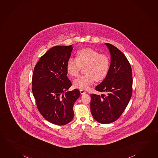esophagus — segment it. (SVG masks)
Returning <instances> with one entry per match:
<instances>
[{
  "instance_id": "obj_1",
  "label": "esophagus",
  "mask_w": 158,
  "mask_h": 158,
  "mask_svg": "<svg viewBox=\"0 0 158 158\" xmlns=\"http://www.w3.org/2000/svg\"><path fill=\"white\" fill-rule=\"evenodd\" d=\"M80 93H81V94H86V91H85L84 90H80Z\"/></svg>"
}]
</instances>
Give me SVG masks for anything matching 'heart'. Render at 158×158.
Masks as SVG:
<instances>
[{"label": "heart", "mask_w": 158, "mask_h": 158, "mask_svg": "<svg viewBox=\"0 0 158 158\" xmlns=\"http://www.w3.org/2000/svg\"><path fill=\"white\" fill-rule=\"evenodd\" d=\"M109 57L100 54L90 48L81 49L76 54V59L69 58L66 63V69L70 76L76 77L81 67H85V74L77 78L73 82L74 86L86 90L95 80L101 81L106 76L110 68Z\"/></svg>", "instance_id": "heart-1"}]
</instances>
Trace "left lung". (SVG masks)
Instances as JSON below:
<instances>
[{
    "mask_svg": "<svg viewBox=\"0 0 158 158\" xmlns=\"http://www.w3.org/2000/svg\"><path fill=\"white\" fill-rule=\"evenodd\" d=\"M111 55L109 72L95 90L106 93L101 97L92 94L90 110L95 121L108 124L117 120L127 106L132 95L131 67L128 60L114 45L105 43Z\"/></svg>",
    "mask_w": 158,
    "mask_h": 158,
    "instance_id": "8db88e82",
    "label": "left lung"
}]
</instances>
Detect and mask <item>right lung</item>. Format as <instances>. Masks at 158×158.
<instances>
[{"instance_id":"obj_1","label":"right lung","mask_w":158,"mask_h":158,"mask_svg":"<svg viewBox=\"0 0 158 158\" xmlns=\"http://www.w3.org/2000/svg\"><path fill=\"white\" fill-rule=\"evenodd\" d=\"M73 47L55 46L41 57L35 66L32 90L43 117L57 125H65L74 117V103L80 95L78 89L68 91L72 83L67 77L66 63Z\"/></svg>"}]
</instances>
